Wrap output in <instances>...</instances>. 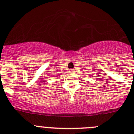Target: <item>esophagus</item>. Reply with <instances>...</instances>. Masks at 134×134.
<instances>
[{
  "mask_svg": "<svg viewBox=\"0 0 134 134\" xmlns=\"http://www.w3.org/2000/svg\"><path fill=\"white\" fill-rule=\"evenodd\" d=\"M74 70H72V69H71L70 70V72H71V73H73L74 72Z\"/></svg>",
  "mask_w": 134,
  "mask_h": 134,
  "instance_id": "esophagus-1",
  "label": "esophagus"
}]
</instances>
